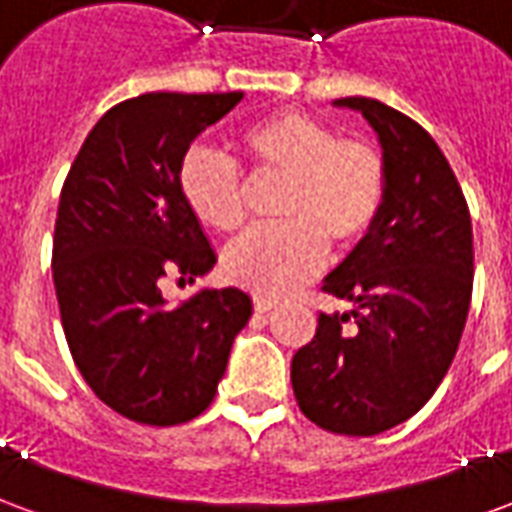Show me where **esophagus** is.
<instances>
[{"instance_id":"1","label":"esophagus","mask_w":512,"mask_h":512,"mask_svg":"<svg viewBox=\"0 0 512 512\" xmlns=\"http://www.w3.org/2000/svg\"><path fill=\"white\" fill-rule=\"evenodd\" d=\"M252 307H255V312H271L277 307V301L266 299V296H255V299H252Z\"/></svg>"}]
</instances>
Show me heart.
<instances>
[{
	"label": "heart",
	"instance_id": "heart-1",
	"mask_svg": "<svg viewBox=\"0 0 512 512\" xmlns=\"http://www.w3.org/2000/svg\"><path fill=\"white\" fill-rule=\"evenodd\" d=\"M238 147L257 175L285 178L277 216L241 235L224 252V274L260 296H285L315 277L329 244L348 252L373 233L389 191L384 150L362 136H340L321 117L282 109L246 126ZM189 211L219 233L246 222L244 172L205 145L189 147L178 167Z\"/></svg>",
	"mask_w": 512,
	"mask_h": 512
}]
</instances>
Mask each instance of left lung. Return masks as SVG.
<instances>
[{"label":"left lung","instance_id":"obj_1","mask_svg":"<svg viewBox=\"0 0 512 512\" xmlns=\"http://www.w3.org/2000/svg\"><path fill=\"white\" fill-rule=\"evenodd\" d=\"M376 128L389 191L373 233L326 277L354 301L318 315L290 365L301 414L340 436H376L414 417L447 376L469 315L474 244L469 205L425 128L376 98H337Z\"/></svg>","mask_w":512,"mask_h":512}]
</instances>
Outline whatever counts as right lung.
<instances>
[{
    "instance_id": "obj_1",
    "label": "right lung",
    "mask_w": 512,
    "mask_h": 512,
    "mask_svg": "<svg viewBox=\"0 0 512 512\" xmlns=\"http://www.w3.org/2000/svg\"><path fill=\"white\" fill-rule=\"evenodd\" d=\"M244 93H145L112 106L62 183L51 271L65 340L106 406L142 425H180L211 406L244 290H200L169 307L161 279L216 263L178 189L183 153Z\"/></svg>"
}]
</instances>
